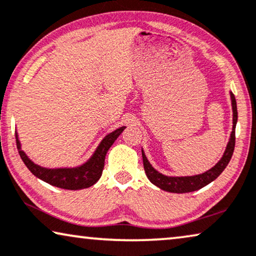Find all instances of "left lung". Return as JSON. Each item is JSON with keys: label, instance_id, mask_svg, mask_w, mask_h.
<instances>
[{"label": "left lung", "instance_id": "obj_1", "mask_svg": "<svg viewBox=\"0 0 256 256\" xmlns=\"http://www.w3.org/2000/svg\"><path fill=\"white\" fill-rule=\"evenodd\" d=\"M231 100H232V109H233V128L231 133V138L226 146V150L224 152V156L220 160L218 161L217 164L211 169H208V172H203L200 175H194V176H166L160 174L159 172H156V169L152 167V164L148 162L147 158L142 150V162H144V169L147 178L154 186H159L160 189L164 190L168 192H176V194H184V192H196L203 186H208V183L214 181L219 175L222 174V170L226 168V166L228 164L230 160H231L233 150H234L236 146V125L238 122V110H236V97L231 92Z\"/></svg>", "mask_w": 256, "mask_h": 256}]
</instances>
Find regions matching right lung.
Returning <instances> with one entry per match:
<instances>
[{
    "mask_svg": "<svg viewBox=\"0 0 256 256\" xmlns=\"http://www.w3.org/2000/svg\"><path fill=\"white\" fill-rule=\"evenodd\" d=\"M125 126L117 128L116 131L111 132L104 138L97 147L95 153L89 159L87 162L84 164L80 167L75 168H56V169H48L40 167L36 164L28 159L20 148V142L18 140V136L16 133V145L20 159L23 160L25 166L28 168L32 174L37 176L38 178L48 183V184L58 186L61 189L67 190H80L84 188H89L95 184L98 181L100 175H102L104 168V159H106V152L112 146L122 132L124 131Z\"/></svg>",
    "mask_w": 256,
    "mask_h": 256,
    "instance_id": "1",
    "label": "right lung"
}]
</instances>
